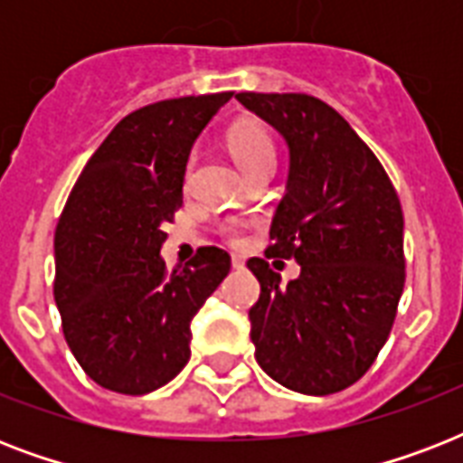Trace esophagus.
<instances>
[{
    "instance_id": "obj_1",
    "label": "esophagus",
    "mask_w": 463,
    "mask_h": 463,
    "mask_svg": "<svg viewBox=\"0 0 463 463\" xmlns=\"http://www.w3.org/2000/svg\"><path fill=\"white\" fill-rule=\"evenodd\" d=\"M232 269H238V271L240 269H245V261L240 260V257H232Z\"/></svg>"
}]
</instances>
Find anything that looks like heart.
I'll return each mask as SVG.
<instances>
[{"label":"heart","instance_id":"obj_1","mask_svg":"<svg viewBox=\"0 0 463 463\" xmlns=\"http://www.w3.org/2000/svg\"><path fill=\"white\" fill-rule=\"evenodd\" d=\"M228 148L232 158L242 167V173L250 175L260 173L264 167H274L276 163V146L271 134L260 122H238L228 132ZM223 232L231 240H238V228L225 225Z\"/></svg>","mask_w":463,"mask_h":463}]
</instances>
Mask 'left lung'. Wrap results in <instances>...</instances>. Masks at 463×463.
<instances>
[{"label": "left lung", "instance_id": "left-lung-1", "mask_svg": "<svg viewBox=\"0 0 463 463\" xmlns=\"http://www.w3.org/2000/svg\"><path fill=\"white\" fill-rule=\"evenodd\" d=\"M288 144L286 194L267 259H296L286 287L252 257L254 358L283 387L326 396L351 387L387 344L406 281L403 213L377 156L351 125L305 93H238Z\"/></svg>", "mask_w": 463, "mask_h": 463}]
</instances>
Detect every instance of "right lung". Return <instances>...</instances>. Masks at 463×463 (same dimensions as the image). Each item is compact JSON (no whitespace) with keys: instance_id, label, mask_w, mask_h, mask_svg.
Here are the masks:
<instances>
[{"instance_id":"add662e5","label":"right lung","mask_w":463,"mask_h":463,"mask_svg":"<svg viewBox=\"0 0 463 463\" xmlns=\"http://www.w3.org/2000/svg\"><path fill=\"white\" fill-rule=\"evenodd\" d=\"M232 93L160 100L127 115L79 175L54 231V303L83 373L148 394L187 365L189 324L231 271L202 247L167 271L160 247L196 137Z\"/></svg>"}]
</instances>
